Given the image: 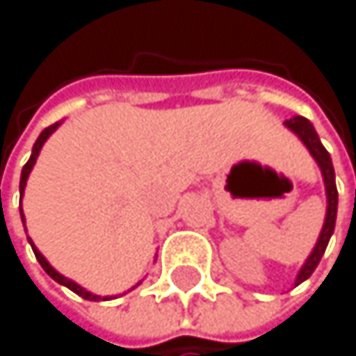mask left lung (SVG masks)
Wrapping results in <instances>:
<instances>
[{
	"instance_id": "1",
	"label": "left lung",
	"mask_w": 356,
	"mask_h": 356,
	"mask_svg": "<svg viewBox=\"0 0 356 356\" xmlns=\"http://www.w3.org/2000/svg\"><path fill=\"white\" fill-rule=\"evenodd\" d=\"M284 126L289 128L293 134L299 136V140L307 147V152L312 154V158L316 160L321 172H323V181H325V192H327V213H325V224H323V230L318 235V241L316 245H314V250L309 252V256L305 258L303 267L299 269L297 277H295V286H299L301 282H305L314 269L318 267L321 258L329 245V239L333 235L335 230V218H337V188H335V170H333V162H331V156L329 152L323 147L316 130H314V126L309 124V121L305 117H291L284 121Z\"/></svg>"
}]
</instances>
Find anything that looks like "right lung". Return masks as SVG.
<instances>
[{"instance_id":"1","label":"right lung","mask_w":356,"mask_h":356,"mask_svg":"<svg viewBox=\"0 0 356 356\" xmlns=\"http://www.w3.org/2000/svg\"><path fill=\"white\" fill-rule=\"evenodd\" d=\"M61 126V121H57V124H53V126H49V128H44L42 132H40V136H38V140L33 143V149H31V156H29V160H27V164L23 166V172H21V184H19V190H21V200H23V192H25V186H27V179H29V172H31V168H33V164H35V160H38V156H40V149H42V145L47 143V138L57 130ZM21 220L25 222V216H23V207H21ZM25 232H27V228H25ZM29 239V237H27ZM29 243H31V250H33V254H35V258H38V263L42 265V269L57 282V284H61V286H65V289H70L72 293H76L79 297H83V299H87V301H100L102 297L100 295H93V293H89V291H85L83 286H79L76 282H72L70 277H65V275H61L59 271H55L53 267H51V263L47 261V258L42 256V252H40L35 245H33V241L29 239ZM140 284V282H138ZM136 284V286H138ZM136 286H132V289H136ZM106 299H115V297H104V301Z\"/></svg>"}]
</instances>
